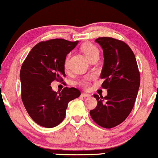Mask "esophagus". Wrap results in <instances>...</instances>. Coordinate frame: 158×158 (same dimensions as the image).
<instances>
[{"label": "esophagus", "mask_w": 158, "mask_h": 158, "mask_svg": "<svg viewBox=\"0 0 158 158\" xmlns=\"http://www.w3.org/2000/svg\"><path fill=\"white\" fill-rule=\"evenodd\" d=\"M81 97H84V98H86V97H90V94H85V93L81 94Z\"/></svg>", "instance_id": "esophagus-1"}]
</instances>
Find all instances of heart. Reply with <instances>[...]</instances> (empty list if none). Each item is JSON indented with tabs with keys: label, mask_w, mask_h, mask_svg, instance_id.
Returning a JSON list of instances; mask_svg holds the SVG:
<instances>
[{
	"label": "heart",
	"mask_w": 158,
	"mask_h": 158,
	"mask_svg": "<svg viewBox=\"0 0 158 158\" xmlns=\"http://www.w3.org/2000/svg\"><path fill=\"white\" fill-rule=\"evenodd\" d=\"M82 50L84 52L85 55L86 56V57L88 58V59L89 58L91 57L96 54H99V50L98 49L96 48L95 46H94L93 44H85L84 46L82 47ZM68 61H69V56L67 57L66 61H65V68H68ZM80 84L82 85L85 88H88V85H89V79L88 78H86V79H82L80 81Z\"/></svg>",
	"instance_id": "b5f03b06"
}]
</instances>
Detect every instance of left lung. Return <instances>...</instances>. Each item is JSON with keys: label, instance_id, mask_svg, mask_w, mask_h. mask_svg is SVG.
<instances>
[{"label": "left lung", "instance_id": "left-lung-1", "mask_svg": "<svg viewBox=\"0 0 158 158\" xmlns=\"http://www.w3.org/2000/svg\"><path fill=\"white\" fill-rule=\"evenodd\" d=\"M102 48L104 64L102 87L108 90L103 98L94 94L97 106L90 110L93 120L101 127L118 126L131 113L138 93L140 76L135 54L128 45L119 40L101 37L95 40Z\"/></svg>", "mask_w": 158, "mask_h": 158}]
</instances>
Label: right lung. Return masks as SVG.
<instances>
[{
    "mask_svg": "<svg viewBox=\"0 0 158 158\" xmlns=\"http://www.w3.org/2000/svg\"><path fill=\"white\" fill-rule=\"evenodd\" d=\"M79 41L62 39L41 41L34 46L20 72L21 99L30 117L39 126L52 128L62 122L68 102L80 96L75 88L52 90V81H63L68 54Z\"/></svg>",
    "mask_w": 158,
    "mask_h": 158,
    "instance_id": "1",
    "label": "right lung"
}]
</instances>
